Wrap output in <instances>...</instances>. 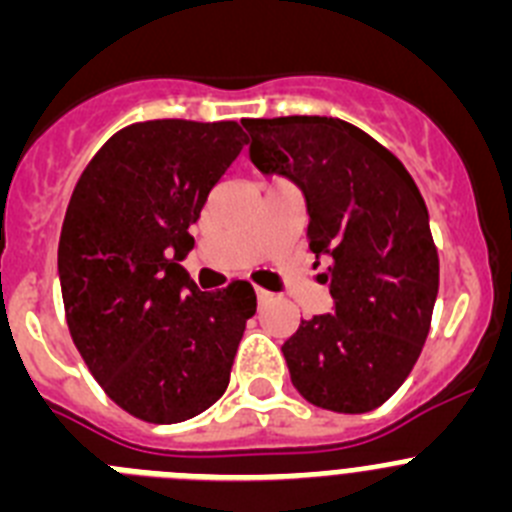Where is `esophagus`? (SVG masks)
Here are the masks:
<instances>
[{"label": "esophagus", "instance_id": "34e87169", "mask_svg": "<svg viewBox=\"0 0 512 512\" xmlns=\"http://www.w3.org/2000/svg\"><path fill=\"white\" fill-rule=\"evenodd\" d=\"M256 300L266 302V300H269V292H266V289H256Z\"/></svg>", "mask_w": 512, "mask_h": 512}]
</instances>
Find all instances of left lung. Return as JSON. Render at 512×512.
Listing matches in <instances>:
<instances>
[{
    "instance_id": "obj_1",
    "label": "left lung",
    "mask_w": 512,
    "mask_h": 512,
    "mask_svg": "<svg viewBox=\"0 0 512 512\" xmlns=\"http://www.w3.org/2000/svg\"><path fill=\"white\" fill-rule=\"evenodd\" d=\"M248 158L305 197L307 243L333 297L284 341L302 397L333 413H369L415 366L438 295L428 210L408 169L351 122L292 115L243 120ZM320 264V261H315Z\"/></svg>"
}]
</instances>
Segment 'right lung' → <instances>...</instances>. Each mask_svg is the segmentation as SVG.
<instances>
[{
  "instance_id": "right-lung-1",
  "label": "right lung",
  "mask_w": 512,
  "mask_h": 512,
  "mask_svg": "<svg viewBox=\"0 0 512 512\" xmlns=\"http://www.w3.org/2000/svg\"><path fill=\"white\" fill-rule=\"evenodd\" d=\"M246 146L238 122L148 120L112 135L81 174L58 241L71 338L102 390L148 423L205 413L230 382L248 282L200 292L189 225Z\"/></svg>"
}]
</instances>
